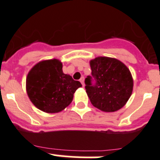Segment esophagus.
I'll return each mask as SVG.
<instances>
[{"label":"esophagus","instance_id":"obj_1","mask_svg":"<svg viewBox=\"0 0 160 160\" xmlns=\"http://www.w3.org/2000/svg\"><path fill=\"white\" fill-rule=\"evenodd\" d=\"M80 83H82V85H83V86H84V77H82L80 79Z\"/></svg>","mask_w":160,"mask_h":160}]
</instances>
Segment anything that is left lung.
I'll use <instances>...</instances> for the list:
<instances>
[{"mask_svg": "<svg viewBox=\"0 0 160 160\" xmlns=\"http://www.w3.org/2000/svg\"><path fill=\"white\" fill-rule=\"evenodd\" d=\"M92 76L85 79V89L92 105L104 112L125 106L132 95L133 80L129 68L115 58L98 57L90 62Z\"/></svg>", "mask_w": 160, "mask_h": 160, "instance_id": "1", "label": "left lung"}]
</instances>
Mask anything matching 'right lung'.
<instances>
[{
    "instance_id": "obj_1",
    "label": "right lung",
    "mask_w": 160,
    "mask_h": 160,
    "mask_svg": "<svg viewBox=\"0 0 160 160\" xmlns=\"http://www.w3.org/2000/svg\"><path fill=\"white\" fill-rule=\"evenodd\" d=\"M62 71V63L57 59L38 62L31 69L26 80L27 93L32 103L46 113L63 110L72 101L73 94L81 87Z\"/></svg>"
}]
</instances>
